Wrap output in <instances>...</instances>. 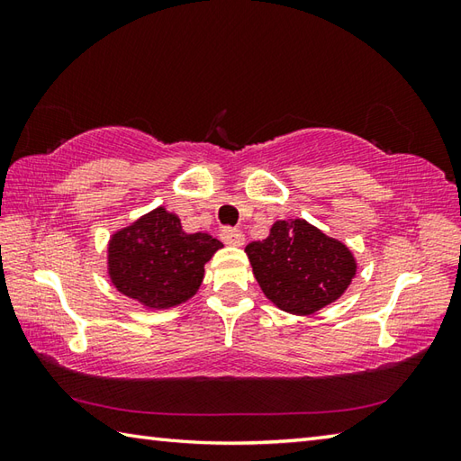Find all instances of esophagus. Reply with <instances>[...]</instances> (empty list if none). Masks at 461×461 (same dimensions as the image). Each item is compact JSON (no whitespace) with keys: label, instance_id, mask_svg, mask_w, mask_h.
Here are the masks:
<instances>
[{"label":"esophagus","instance_id":"34e87169","mask_svg":"<svg viewBox=\"0 0 461 461\" xmlns=\"http://www.w3.org/2000/svg\"><path fill=\"white\" fill-rule=\"evenodd\" d=\"M221 240L228 243V246H233V248H241L243 241H246V236L240 230H231V228H225L221 230Z\"/></svg>","mask_w":461,"mask_h":461}]
</instances>
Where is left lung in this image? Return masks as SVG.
Returning <instances> with one entry per match:
<instances>
[{
    "label": "left lung",
    "mask_w": 461,
    "mask_h": 461,
    "mask_svg": "<svg viewBox=\"0 0 461 461\" xmlns=\"http://www.w3.org/2000/svg\"><path fill=\"white\" fill-rule=\"evenodd\" d=\"M263 295L289 315L307 317L345 295L358 261L345 241L307 220H277L246 248Z\"/></svg>",
    "instance_id": "1"
}]
</instances>
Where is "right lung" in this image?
I'll return each mask as SVG.
<instances>
[{
	"instance_id": "1",
	"label": "right lung",
	"mask_w": 461,
	"mask_h": 461,
	"mask_svg": "<svg viewBox=\"0 0 461 461\" xmlns=\"http://www.w3.org/2000/svg\"><path fill=\"white\" fill-rule=\"evenodd\" d=\"M221 248L208 231H184L178 215L158 205L111 233L106 273L121 295L149 311H164L198 293L205 263Z\"/></svg>"
}]
</instances>
